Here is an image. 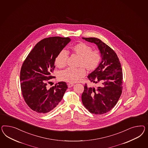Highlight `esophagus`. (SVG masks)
Returning <instances> with one entry per match:
<instances>
[{
    "mask_svg": "<svg viewBox=\"0 0 148 148\" xmlns=\"http://www.w3.org/2000/svg\"><path fill=\"white\" fill-rule=\"evenodd\" d=\"M73 86H74V84H72V83H68V87H69V88L72 87Z\"/></svg>",
    "mask_w": 148,
    "mask_h": 148,
    "instance_id": "obj_1",
    "label": "esophagus"
}]
</instances>
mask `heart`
<instances>
[{"instance_id": "obj_1", "label": "heart", "mask_w": 148, "mask_h": 148, "mask_svg": "<svg viewBox=\"0 0 148 148\" xmlns=\"http://www.w3.org/2000/svg\"><path fill=\"white\" fill-rule=\"evenodd\" d=\"M73 53L80 58L78 67L76 69L67 68L59 73V79L69 82L80 81L86 75V69L93 72L99 67L101 60V54L98 50H92V47L84 42H80L71 47ZM68 53L66 50L62 49L56 58V64L59 68H64L67 63Z\"/></svg>"}]
</instances>
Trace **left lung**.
Masks as SVG:
<instances>
[{
	"instance_id": "obj_1",
	"label": "left lung",
	"mask_w": 148,
	"mask_h": 148,
	"mask_svg": "<svg viewBox=\"0 0 148 148\" xmlns=\"http://www.w3.org/2000/svg\"><path fill=\"white\" fill-rule=\"evenodd\" d=\"M94 43L100 50L102 60L99 67L88 76L91 82L98 84L97 88L84 85L82 101L92 114L101 115L112 110L122 92L123 73L116 53L107 45L96 38H82Z\"/></svg>"
}]
</instances>
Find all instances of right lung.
<instances>
[{
	"label": "right lung",
	"mask_w": 148,
	"mask_h": 148,
	"mask_svg": "<svg viewBox=\"0 0 148 148\" xmlns=\"http://www.w3.org/2000/svg\"><path fill=\"white\" fill-rule=\"evenodd\" d=\"M71 41L69 38L53 36L38 42L24 60L20 71V87L24 100L33 111L43 114L56 108L68 88L60 82L48 88L49 81L55 76L58 54Z\"/></svg>",
	"instance_id": "add662e5"
}]
</instances>
